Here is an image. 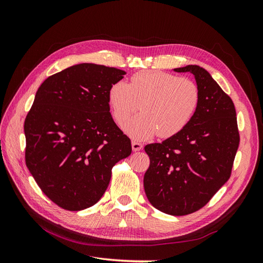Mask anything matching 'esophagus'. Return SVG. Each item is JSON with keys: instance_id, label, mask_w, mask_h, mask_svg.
I'll list each match as a JSON object with an SVG mask.
<instances>
[{"instance_id": "1", "label": "esophagus", "mask_w": 263, "mask_h": 263, "mask_svg": "<svg viewBox=\"0 0 263 263\" xmlns=\"http://www.w3.org/2000/svg\"><path fill=\"white\" fill-rule=\"evenodd\" d=\"M132 147H133V150H134V151H139V150L142 149V144H141V142H139V141L133 140Z\"/></svg>"}]
</instances>
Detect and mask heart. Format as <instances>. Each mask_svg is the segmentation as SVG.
Instances as JSON below:
<instances>
[{
    "mask_svg": "<svg viewBox=\"0 0 263 263\" xmlns=\"http://www.w3.org/2000/svg\"><path fill=\"white\" fill-rule=\"evenodd\" d=\"M108 102L119 126L139 108L141 113L124 126L136 139L157 134L169 138L181 132L194 116L200 103V89L187 78L163 71H139L132 76L129 84L118 81L108 91Z\"/></svg>",
    "mask_w": 263,
    "mask_h": 263,
    "instance_id": "obj_1",
    "label": "heart"
}]
</instances>
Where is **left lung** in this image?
<instances>
[{
  "label": "left lung",
  "mask_w": 263,
  "mask_h": 263,
  "mask_svg": "<svg viewBox=\"0 0 263 263\" xmlns=\"http://www.w3.org/2000/svg\"><path fill=\"white\" fill-rule=\"evenodd\" d=\"M174 71L195 77L200 103L181 132L145 147L150 164L144 186L154 208L183 216L204 208L228 181L240 136L233 100L208 71L198 66Z\"/></svg>",
  "instance_id": "1"
}]
</instances>
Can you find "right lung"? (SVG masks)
<instances>
[{
  "instance_id": "add662e5",
  "label": "right lung",
  "mask_w": 263,
  "mask_h": 263,
  "mask_svg": "<svg viewBox=\"0 0 263 263\" xmlns=\"http://www.w3.org/2000/svg\"><path fill=\"white\" fill-rule=\"evenodd\" d=\"M126 72L80 63L48 77L24 123L25 161L44 194L81 211L105 193L113 166L132 154L109 113L108 91Z\"/></svg>"
}]
</instances>
